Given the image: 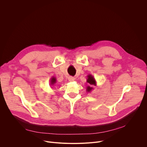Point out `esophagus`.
<instances>
[{
	"label": "esophagus",
	"instance_id": "esophagus-1",
	"mask_svg": "<svg viewBox=\"0 0 147 147\" xmlns=\"http://www.w3.org/2000/svg\"><path fill=\"white\" fill-rule=\"evenodd\" d=\"M74 80H75V78L73 77H69V80L70 81H74Z\"/></svg>",
	"mask_w": 147,
	"mask_h": 147
}]
</instances>
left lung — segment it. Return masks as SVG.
<instances>
[{
    "label": "left lung",
    "mask_w": 147,
    "mask_h": 147,
    "mask_svg": "<svg viewBox=\"0 0 147 147\" xmlns=\"http://www.w3.org/2000/svg\"><path fill=\"white\" fill-rule=\"evenodd\" d=\"M87 82H88V86L87 87L86 90L88 92H91L94 90V86H96V81L95 78L91 74H88L87 77Z\"/></svg>",
    "instance_id": "left-lung-1"
}]
</instances>
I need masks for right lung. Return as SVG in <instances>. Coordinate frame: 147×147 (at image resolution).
Listing matches in <instances>:
<instances>
[{
    "mask_svg": "<svg viewBox=\"0 0 147 147\" xmlns=\"http://www.w3.org/2000/svg\"><path fill=\"white\" fill-rule=\"evenodd\" d=\"M56 81H57V80H56V77H52L51 78V80H50V85H51V86H54V85L56 83Z\"/></svg>",
    "mask_w": 147,
    "mask_h": 147,
    "instance_id": "obj_1",
    "label": "right lung"
}]
</instances>
